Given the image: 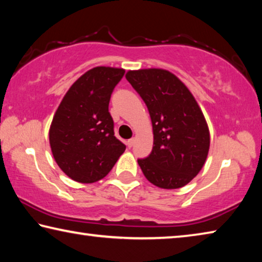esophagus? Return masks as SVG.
Segmentation results:
<instances>
[{"label": "esophagus", "instance_id": "esophagus-1", "mask_svg": "<svg viewBox=\"0 0 262 262\" xmlns=\"http://www.w3.org/2000/svg\"><path fill=\"white\" fill-rule=\"evenodd\" d=\"M134 143H135V139L128 140V141H127V147H128V148H132L133 145H134Z\"/></svg>", "mask_w": 262, "mask_h": 262}]
</instances>
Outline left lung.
I'll return each instance as SVG.
<instances>
[{
	"label": "left lung",
	"mask_w": 262,
	"mask_h": 262,
	"mask_svg": "<svg viewBox=\"0 0 262 262\" xmlns=\"http://www.w3.org/2000/svg\"><path fill=\"white\" fill-rule=\"evenodd\" d=\"M126 78L147 105L152 122V151L137 159L142 172L157 187H183L200 172L209 151L201 108L187 86L167 70H129Z\"/></svg>",
	"instance_id": "obj_1"
}]
</instances>
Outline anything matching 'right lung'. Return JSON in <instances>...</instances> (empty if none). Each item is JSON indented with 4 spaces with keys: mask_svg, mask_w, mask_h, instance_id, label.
<instances>
[{
    "mask_svg": "<svg viewBox=\"0 0 262 262\" xmlns=\"http://www.w3.org/2000/svg\"><path fill=\"white\" fill-rule=\"evenodd\" d=\"M123 75L119 68L90 69L70 86L56 110L50 128L52 154L75 181L103 179L126 150L114 136L108 112L111 95Z\"/></svg>",
    "mask_w": 262,
    "mask_h": 262,
    "instance_id": "1",
    "label": "right lung"
}]
</instances>
